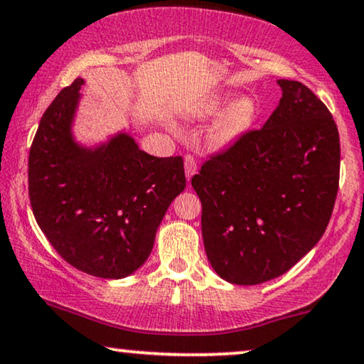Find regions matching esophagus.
<instances>
[{
	"label": "esophagus",
	"mask_w": 364,
	"mask_h": 364,
	"mask_svg": "<svg viewBox=\"0 0 364 364\" xmlns=\"http://www.w3.org/2000/svg\"><path fill=\"white\" fill-rule=\"evenodd\" d=\"M183 168H186L187 181L191 182V178L196 176V172H197V160L193 159L192 155H187V157L183 159Z\"/></svg>",
	"instance_id": "34e87169"
}]
</instances>
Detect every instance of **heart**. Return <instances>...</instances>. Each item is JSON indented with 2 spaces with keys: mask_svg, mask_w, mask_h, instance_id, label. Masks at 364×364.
<instances>
[{
  "mask_svg": "<svg viewBox=\"0 0 364 364\" xmlns=\"http://www.w3.org/2000/svg\"><path fill=\"white\" fill-rule=\"evenodd\" d=\"M230 93L228 92H215L202 98L187 110V115L191 119L205 120L210 119L223 110L228 103ZM257 102L251 95H237L232 102L225 107V110L217 117L214 124L210 125L207 132V144L209 147L220 150L234 145L240 136L245 135L254 122L257 119Z\"/></svg>",
  "mask_w": 364,
  "mask_h": 364,
  "instance_id": "1",
  "label": "heart"
}]
</instances>
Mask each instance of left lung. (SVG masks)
<instances>
[{
  "instance_id": "8db88e82",
  "label": "left lung",
  "mask_w": 364,
  "mask_h": 364,
  "mask_svg": "<svg viewBox=\"0 0 364 364\" xmlns=\"http://www.w3.org/2000/svg\"><path fill=\"white\" fill-rule=\"evenodd\" d=\"M279 105L192 177L210 266L232 284L279 277L323 237L339 182V134L306 85L277 80Z\"/></svg>"
}]
</instances>
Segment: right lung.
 Instances as JSON below:
<instances>
[{
	"instance_id": "obj_1",
	"label": "right lung",
	"mask_w": 364,
	"mask_h": 364,
	"mask_svg": "<svg viewBox=\"0 0 364 364\" xmlns=\"http://www.w3.org/2000/svg\"><path fill=\"white\" fill-rule=\"evenodd\" d=\"M83 78L41 117L28 160L33 214L73 267L122 279L144 266L172 200L186 188L182 157L140 150L129 132L85 144L75 134Z\"/></svg>"
}]
</instances>
